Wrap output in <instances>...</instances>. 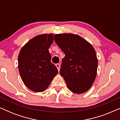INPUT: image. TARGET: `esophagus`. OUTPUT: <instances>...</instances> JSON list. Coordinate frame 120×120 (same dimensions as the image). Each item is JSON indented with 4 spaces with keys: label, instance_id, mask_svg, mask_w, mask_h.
<instances>
[{
    "label": "esophagus",
    "instance_id": "1",
    "mask_svg": "<svg viewBox=\"0 0 120 120\" xmlns=\"http://www.w3.org/2000/svg\"><path fill=\"white\" fill-rule=\"evenodd\" d=\"M56 66L57 69H58V71H60V64H59V63L56 64Z\"/></svg>",
    "mask_w": 120,
    "mask_h": 120
}]
</instances>
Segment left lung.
Listing matches in <instances>:
<instances>
[{
    "label": "left lung",
    "instance_id": "obj_1",
    "mask_svg": "<svg viewBox=\"0 0 120 120\" xmlns=\"http://www.w3.org/2000/svg\"><path fill=\"white\" fill-rule=\"evenodd\" d=\"M54 39L65 54L60 74L68 88L77 94L87 91L94 82L97 71L98 60L94 48L76 34H56Z\"/></svg>",
    "mask_w": 120,
    "mask_h": 120
}]
</instances>
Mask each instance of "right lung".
Segmentation results:
<instances>
[{
	"instance_id": "add662e5",
	"label": "right lung",
	"mask_w": 120,
	"mask_h": 120,
	"mask_svg": "<svg viewBox=\"0 0 120 120\" xmlns=\"http://www.w3.org/2000/svg\"><path fill=\"white\" fill-rule=\"evenodd\" d=\"M53 41V34L39 35L26 44L19 52L18 64L21 79L26 87L35 92L45 91L58 73L49 51Z\"/></svg>"
}]
</instances>
